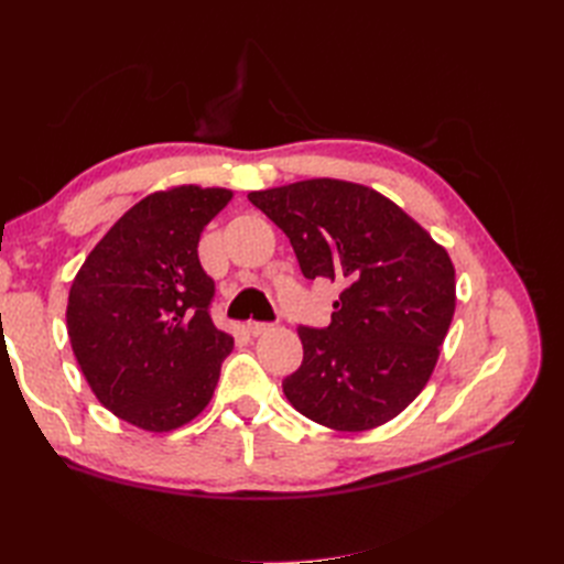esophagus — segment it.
Listing matches in <instances>:
<instances>
[{"instance_id":"esophagus-1","label":"esophagus","mask_w":564,"mask_h":564,"mask_svg":"<svg viewBox=\"0 0 564 564\" xmlns=\"http://www.w3.org/2000/svg\"><path fill=\"white\" fill-rule=\"evenodd\" d=\"M270 329V324H265V322H247V332L251 334V336H261V334H265Z\"/></svg>"}]
</instances>
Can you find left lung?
Wrapping results in <instances>:
<instances>
[{"instance_id": "obj_1", "label": "left lung", "mask_w": 564, "mask_h": 564, "mask_svg": "<svg viewBox=\"0 0 564 564\" xmlns=\"http://www.w3.org/2000/svg\"><path fill=\"white\" fill-rule=\"evenodd\" d=\"M292 242L308 280L338 284L327 329L301 327L282 381L296 412L338 433L395 419L431 381L456 308L447 249L373 187L311 178L247 195Z\"/></svg>"}]
</instances>
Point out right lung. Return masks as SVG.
Here are the masks:
<instances>
[{
	"label": "right lung",
	"mask_w": 564,
	"mask_h": 564,
	"mask_svg": "<svg viewBox=\"0 0 564 564\" xmlns=\"http://www.w3.org/2000/svg\"><path fill=\"white\" fill-rule=\"evenodd\" d=\"M228 187L150 193L100 237L67 296L75 360L96 400L135 429L172 433L204 412L235 340L214 327L197 245Z\"/></svg>",
	"instance_id": "right-lung-1"
}]
</instances>
